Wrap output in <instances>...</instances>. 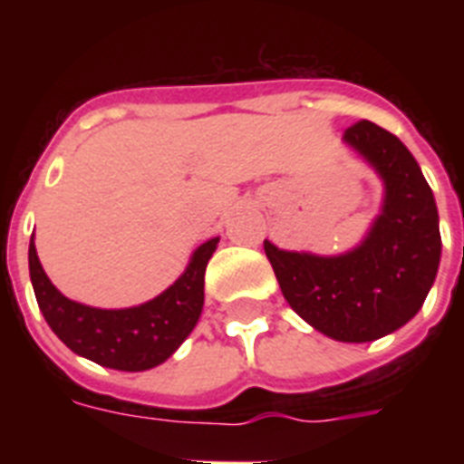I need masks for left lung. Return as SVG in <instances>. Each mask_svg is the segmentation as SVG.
<instances>
[{"label": "left lung", "instance_id": "8db88e82", "mask_svg": "<svg viewBox=\"0 0 464 464\" xmlns=\"http://www.w3.org/2000/svg\"><path fill=\"white\" fill-rule=\"evenodd\" d=\"M382 178V209L361 246L320 257L279 250L265 240L289 305L337 342H373L400 330L424 305L440 262L436 199L410 149L361 120L344 132Z\"/></svg>", "mask_w": 464, "mask_h": 464}]
</instances>
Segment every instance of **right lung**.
<instances>
[{
	"label": "right lung",
	"mask_w": 464,
	"mask_h": 464,
	"mask_svg": "<svg viewBox=\"0 0 464 464\" xmlns=\"http://www.w3.org/2000/svg\"><path fill=\"white\" fill-rule=\"evenodd\" d=\"M217 243L218 238L202 243L173 286L134 308H91L62 296L47 279L33 240L28 269L40 313L72 352L98 366L134 373L163 363L195 330L204 305V269Z\"/></svg>",
	"instance_id": "1"
}]
</instances>
